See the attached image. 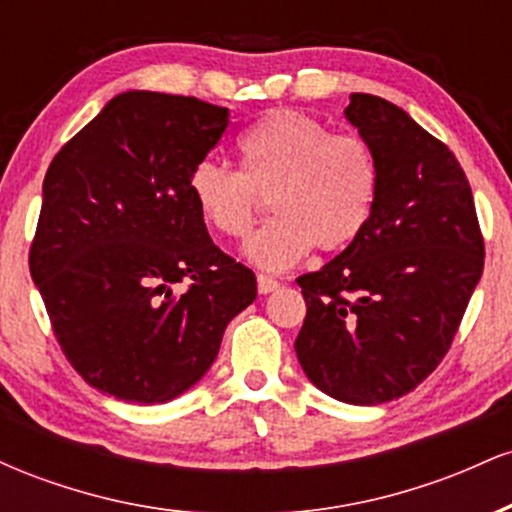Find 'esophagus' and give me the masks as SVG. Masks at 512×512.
<instances>
[{
  "label": "esophagus",
  "mask_w": 512,
  "mask_h": 512,
  "mask_svg": "<svg viewBox=\"0 0 512 512\" xmlns=\"http://www.w3.org/2000/svg\"><path fill=\"white\" fill-rule=\"evenodd\" d=\"M276 289H279V281H276L274 276L257 274V291H260V293H272Z\"/></svg>",
  "instance_id": "34e87169"
}]
</instances>
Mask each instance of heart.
I'll use <instances>...</instances> for the list:
<instances>
[{
  "label": "heart",
  "instance_id": "heart-1",
  "mask_svg": "<svg viewBox=\"0 0 512 512\" xmlns=\"http://www.w3.org/2000/svg\"><path fill=\"white\" fill-rule=\"evenodd\" d=\"M240 173L202 161L187 190L202 221L223 238L248 236L260 197L269 219L245 245L257 267H291L310 248L339 252L366 231L380 190L373 146L358 134H332L325 122L274 110L238 139Z\"/></svg>",
  "mask_w": 512,
  "mask_h": 512
}]
</instances>
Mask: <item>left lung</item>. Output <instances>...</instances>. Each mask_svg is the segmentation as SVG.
Wrapping results in <instances>:
<instances>
[{
    "label": "left lung",
    "mask_w": 512,
    "mask_h": 512,
    "mask_svg": "<svg viewBox=\"0 0 512 512\" xmlns=\"http://www.w3.org/2000/svg\"><path fill=\"white\" fill-rule=\"evenodd\" d=\"M344 113L378 156V202L349 248L296 279L308 308L296 356L322 392L368 407L407 395L448 354L484 236L448 146L370 93H351Z\"/></svg>",
    "instance_id": "obj_1"
}]
</instances>
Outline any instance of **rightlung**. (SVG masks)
I'll return each mask as SVG.
<instances>
[{"mask_svg":"<svg viewBox=\"0 0 512 512\" xmlns=\"http://www.w3.org/2000/svg\"><path fill=\"white\" fill-rule=\"evenodd\" d=\"M226 127L228 108L127 91L52 158L28 264L64 356L96 390L182 395L255 301L252 269L216 248L187 190Z\"/></svg>","mask_w":512,"mask_h":512,"instance_id":"obj_1","label":"right lung"}]
</instances>
